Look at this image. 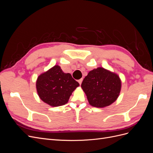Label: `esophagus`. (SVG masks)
<instances>
[{
  "mask_svg": "<svg viewBox=\"0 0 153 153\" xmlns=\"http://www.w3.org/2000/svg\"><path fill=\"white\" fill-rule=\"evenodd\" d=\"M82 80H83V79L82 78H81V79H80V80H78V83H79L80 84V85H81V84H82Z\"/></svg>",
  "mask_w": 153,
  "mask_h": 153,
  "instance_id": "esophagus-1",
  "label": "esophagus"
}]
</instances>
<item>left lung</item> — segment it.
<instances>
[{
	"label": "left lung",
	"mask_w": 153,
	"mask_h": 153,
	"mask_svg": "<svg viewBox=\"0 0 153 153\" xmlns=\"http://www.w3.org/2000/svg\"><path fill=\"white\" fill-rule=\"evenodd\" d=\"M81 87L90 105L102 108L117 100L121 91V82L116 74L98 68L89 71Z\"/></svg>",
	"instance_id": "obj_1"
}]
</instances>
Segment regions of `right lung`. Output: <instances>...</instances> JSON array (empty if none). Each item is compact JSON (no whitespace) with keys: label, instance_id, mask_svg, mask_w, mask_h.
Wrapping results in <instances>:
<instances>
[{"label":"right lung","instance_id":"obj_1","mask_svg":"<svg viewBox=\"0 0 153 153\" xmlns=\"http://www.w3.org/2000/svg\"><path fill=\"white\" fill-rule=\"evenodd\" d=\"M79 86L70 73H64L56 65L41 74L36 82V89L41 100L52 106L68 103L73 91Z\"/></svg>","mask_w":153,"mask_h":153}]
</instances>
